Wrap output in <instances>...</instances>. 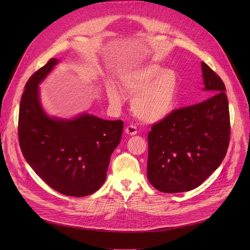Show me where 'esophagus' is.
I'll list each match as a JSON object with an SVG mask.
<instances>
[{
	"label": "esophagus",
	"mask_w": 250,
	"mask_h": 250,
	"mask_svg": "<svg viewBox=\"0 0 250 250\" xmlns=\"http://www.w3.org/2000/svg\"><path fill=\"white\" fill-rule=\"evenodd\" d=\"M125 134L126 135H128V136H135L137 133H138V130H137V127H136V125H127L126 127H125Z\"/></svg>",
	"instance_id": "obj_1"
}]
</instances>
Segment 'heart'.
<instances>
[{"label": "heart", "instance_id": "1", "mask_svg": "<svg viewBox=\"0 0 250 250\" xmlns=\"http://www.w3.org/2000/svg\"><path fill=\"white\" fill-rule=\"evenodd\" d=\"M120 80L127 93L134 94L132 109L139 120L156 123L173 111L179 89L178 77L173 70L149 63L123 73ZM107 94L112 103L121 102V94L114 85L108 87Z\"/></svg>", "mask_w": 250, "mask_h": 250}]
</instances>
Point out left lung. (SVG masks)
<instances>
[{"label": "left lung", "instance_id": "left-lung-1", "mask_svg": "<svg viewBox=\"0 0 250 250\" xmlns=\"http://www.w3.org/2000/svg\"><path fill=\"white\" fill-rule=\"evenodd\" d=\"M208 98L174 109L148 134L147 176L159 191L175 193L200 187L225 158L230 141L226 87L204 62Z\"/></svg>", "mask_w": 250, "mask_h": 250}]
</instances>
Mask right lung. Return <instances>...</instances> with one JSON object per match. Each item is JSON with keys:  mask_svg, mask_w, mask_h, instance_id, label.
Instances as JSON below:
<instances>
[{"mask_svg": "<svg viewBox=\"0 0 250 250\" xmlns=\"http://www.w3.org/2000/svg\"><path fill=\"white\" fill-rule=\"evenodd\" d=\"M57 63V59H50L25 85L18 118L19 145L25 160L51 188L64 195L86 196L104 183L124 123L87 113L70 121L47 116L39 102L38 84Z\"/></svg>", "mask_w": 250, "mask_h": 250, "instance_id": "obj_1", "label": "right lung"}]
</instances>
